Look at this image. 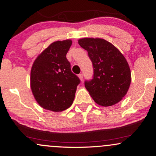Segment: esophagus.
Wrapping results in <instances>:
<instances>
[{"label": "esophagus", "instance_id": "esophagus-1", "mask_svg": "<svg viewBox=\"0 0 156 156\" xmlns=\"http://www.w3.org/2000/svg\"><path fill=\"white\" fill-rule=\"evenodd\" d=\"M78 76H79V78H80V80L82 82V81H83V74H80L78 75Z\"/></svg>", "mask_w": 156, "mask_h": 156}]
</instances>
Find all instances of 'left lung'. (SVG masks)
Segmentation results:
<instances>
[{
    "label": "left lung",
    "mask_w": 156,
    "mask_h": 156,
    "mask_svg": "<svg viewBox=\"0 0 156 156\" xmlns=\"http://www.w3.org/2000/svg\"><path fill=\"white\" fill-rule=\"evenodd\" d=\"M78 43L88 52L92 62L94 77L84 83L91 98L102 106L119 103L131 82V70L124 56L114 44L101 38H82Z\"/></svg>",
    "instance_id": "left-lung-1"
}]
</instances>
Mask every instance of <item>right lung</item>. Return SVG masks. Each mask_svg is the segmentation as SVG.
Listing matches in <instances>:
<instances>
[{
  "label": "right lung",
  "instance_id": "add662e5",
  "mask_svg": "<svg viewBox=\"0 0 156 156\" xmlns=\"http://www.w3.org/2000/svg\"><path fill=\"white\" fill-rule=\"evenodd\" d=\"M71 40L50 44L34 61L30 71V88L38 104L46 110L59 112L73 103L80 80L71 71L66 55Z\"/></svg>",
  "mask_w": 156,
  "mask_h": 156
}]
</instances>
